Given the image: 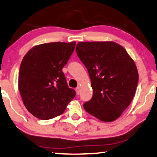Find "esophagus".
Segmentation results:
<instances>
[{
  "instance_id": "1",
  "label": "esophagus",
  "mask_w": 157,
  "mask_h": 157,
  "mask_svg": "<svg viewBox=\"0 0 157 157\" xmlns=\"http://www.w3.org/2000/svg\"><path fill=\"white\" fill-rule=\"evenodd\" d=\"M75 91L76 92V94L78 95L79 93H80V88H79V87H77V88L75 89Z\"/></svg>"
}]
</instances>
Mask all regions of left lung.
I'll list each match as a JSON object with an SVG mask.
<instances>
[{"label": "left lung", "instance_id": "1", "mask_svg": "<svg viewBox=\"0 0 157 157\" xmlns=\"http://www.w3.org/2000/svg\"><path fill=\"white\" fill-rule=\"evenodd\" d=\"M76 53L86 66L93 96L84 109L103 122L117 120L129 106L136 90V65L124 48L116 42H81Z\"/></svg>", "mask_w": 157, "mask_h": 157}]
</instances>
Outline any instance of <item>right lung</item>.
<instances>
[{"mask_svg":"<svg viewBox=\"0 0 157 157\" xmlns=\"http://www.w3.org/2000/svg\"><path fill=\"white\" fill-rule=\"evenodd\" d=\"M75 47L76 42L42 44L30 48L23 58L18 84L20 94L26 109L38 119L63 114L75 97L62 70Z\"/></svg>","mask_w":157,"mask_h":157,"instance_id":"1","label":"right lung"}]
</instances>
